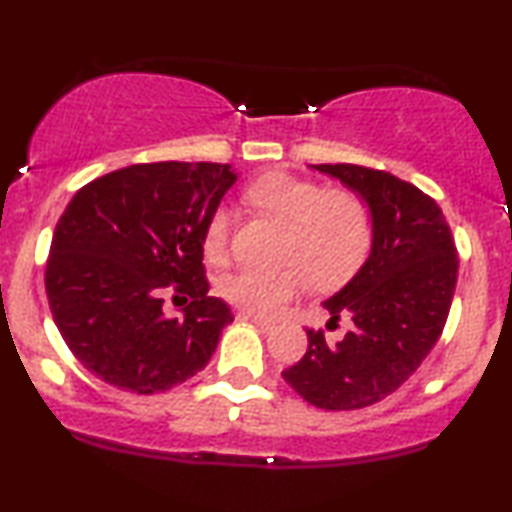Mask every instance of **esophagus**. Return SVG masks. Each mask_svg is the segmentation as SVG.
I'll return each instance as SVG.
<instances>
[{"mask_svg":"<svg viewBox=\"0 0 512 512\" xmlns=\"http://www.w3.org/2000/svg\"><path fill=\"white\" fill-rule=\"evenodd\" d=\"M240 317H244V319H249L251 324H256L258 328H261L263 333H270L272 331V324H268V321H263V319H258V317H254V314H249V312H240Z\"/></svg>","mask_w":512,"mask_h":512,"instance_id":"obj_1","label":"esophagus"}]
</instances>
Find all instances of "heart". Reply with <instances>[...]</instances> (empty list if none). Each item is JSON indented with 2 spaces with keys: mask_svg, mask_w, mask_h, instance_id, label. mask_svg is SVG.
<instances>
[{
  "mask_svg": "<svg viewBox=\"0 0 512 512\" xmlns=\"http://www.w3.org/2000/svg\"><path fill=\"white\" fill-rule=\"evenodd\" d=\"M244 200L286 228L284 263L291 268L265 272L242 268L221 282V296L256 317L272 319L291 298L314 286L342 284L366 261L373 242V216L366 200L347 188H328L286 172L254 181ZM230 242L228 207L214 209L205 228V254L221 261ZM299 268L296 269L295 265Z\"/></svg>",
  "mask_w": 512,
  "mask_h": 512,
  "instance_id": "heart-1",
  "label": "heart"
}]
</instances>
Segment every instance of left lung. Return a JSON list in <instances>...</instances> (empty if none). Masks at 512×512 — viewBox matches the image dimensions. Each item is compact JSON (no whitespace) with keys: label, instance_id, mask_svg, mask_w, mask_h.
Returning <instances> with one entry per match:
<instances>
[{"label":"left lung","instance_id":"obj_1","mask_svg":"<svg viewBox=\"0 0 512 512\" xmlns=\"http://www.w3.org/2000/svg\"><path fill=\"white\" fill-rule=\"evenodd\" d=\"M359 193L373 216L370 254L324 300L352 331L328 342L307 328V352L282 377L321 410H356L394 394L443 333L457 286V247L443 212L417 186L361 165H310ZM328 321V324H331Z\"/></svg>","mask_w":512,"mask_h":512}]
</instances>
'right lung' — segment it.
<instances>
[{
  "instance_id": "right-lung-1",
  "label": "right lung",
  "mask_w": 512,
  "mask_h": 512,
  "mask_svg": "<svg viewBox=\"0 0 512 512\" xmlns=\"http://www.w3.org/2000/svg\"><path fill=\"white\" fill-rule=\"evenodd\" d=\"M235 181L230 165L170 160L123 167L76 191L55 226L46 293L62 340L102 382L156 394L212 359L233 314L207 296L202 247ZM170 285L194 298L177 318L162 307Z\"/></svg>"
}]
</instances>
